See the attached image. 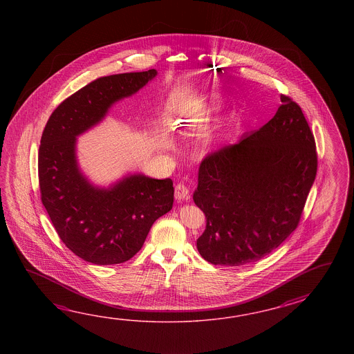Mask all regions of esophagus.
Returning a JSON list of instances; mask_svg holds the SVG:
<instances>
[{
	"mask_svg": "<svg viewBox=\"0 0 354 354\" xmlns=\"http://www.w3.org/2000/svg\"><path fill=\"white\" fill-rule=\"evenodd\" d=\"M174 197L177 200H188L189 198V191L185 183H177L174 187Z\"/></svg>",
	"mask_w": 354,
	"mask_h": 354,
	"instance_id": "esophagus-1",
	"label": "esophagus"
}]
</instances>
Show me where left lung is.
<instances>
[{"instance_id": "obj_1", "label": "left lung", "mask_w": 354, "mask_h": 354, "mask_svg": "<svg viewBox=\"0 0 354 354\" xmlns=\"http://www.w3.org/2000/svg\"><path fill=\"white\" fill-rule=\"evenodd\" d=\"M281 102L262 128L201 160L194 201L206 227L196 245L215 266L262 259L300 221L315 180V140L300 106L286 96Z\"/></svg>"}]
</instances>
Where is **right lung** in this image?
<instances>
[{
  "instance_id": "add662e5",
  "label": "right lung",
  "mask_w": 354,
  "mask_h": 354,
  "mask_svg": "<svg viewBox=\"0 0 354 354\" xmlns=\"http://www.w3.org/2000/svg\"><path fill=\"white\" fill-rule=\"evenodd\" d=\"M157 75L149 69L98 78L64 100L43 131L38 162L41 201L62 241L88 263L129 261L143 247L154 221L174 206L171 178L127 174L100 186L83 174L77 156V138Z\"/></svg>"
}]
</instances>
